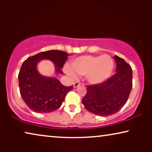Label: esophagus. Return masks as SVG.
Returning a JSON list of instances; mask_svg holds the SVG:
<instances>
[{
    "mask_svg": "<svg viewBox=\"0 0 152 152\" xmlns=\"http://www.w3.org/2000/svg\"><path fill=\"white\" fill-rule=\"evenodd\" d=\"M80 85H81V83L80 82H76L74 83L73 86H74V88H77V87L80 86Z\"/></svg>",
    "mask_w": 152,
    "mask_h": 152,
    "instance_id": "1",
    "label": "esophagus"
}]
</instances>
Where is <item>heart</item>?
<instances>
[{
  "mask_svg": "<svg viewBox=\"0 0 152 152\" xmlns=\"http://www.w3.org/2000/svg\"><path fill=\"white\" fill-rule=\"evenodd\" d=\"M72 69L80 76H86L91 84H98L107 80L111 75L114 62L108 55L99 56L84 55L76 58L72 62ZM66 73L72 78H76V74L68 66L64 67Z\"/></svg>",
  "mask_w": 152,
  "mask_h": 152,
  "instance_id": "heart-1",
  "label": "heart"
}]
</instances>
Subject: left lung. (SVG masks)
Listing matches in <instances>:
<instances>
[{
	"label": "left lung",
	"mask_w": 152,
	"mask_h": 152,
	"mask_svg": "<svg viewBox=\"0 0 152 152\" xmlns=\"http://www.w3.org/2000/svg\"><path fill=\"white\" fill-rule=\"evenodd\" d=\"M116 73L98 84L87 86L82 102L89 112L100 116L113 115L128 100L132 88V67L123 59L114 56Z\"/></svg>",
	"instance_id": "1"
}]
</instances>
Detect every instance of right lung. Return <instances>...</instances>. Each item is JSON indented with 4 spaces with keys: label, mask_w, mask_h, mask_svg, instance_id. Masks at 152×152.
<instances>
[{
    "label": "right lung",
    "mask_w": 152,
    "mask_h": 152,
    "mask_svg": "<svg viewBox=\"0 0 152 152\" xmlns=\"http://www.w3.org/2000/svg\"><path fill=\"white\" fill-rule=\"evenodd\" d=\"M68 53L60 50L41 52L23 61L18 73V85L22 99L28 108L36 113H50L59 109L68 91L73 86H66L57 79L47 77L37 71L42 59H49L55 65V71L62 74L61 68L68 59Z\"/></svg>",
    "instance_id": "obj_1"
}]
</instances>
